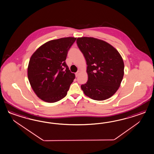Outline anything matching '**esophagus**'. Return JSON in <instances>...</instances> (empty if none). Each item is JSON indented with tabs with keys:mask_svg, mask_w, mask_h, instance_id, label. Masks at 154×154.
Instances as JSON below:
<instances>
[{
	"mask_svg": "<svg viewBox=\"0 0 154 154\" xmlns=\"http://www.w3.org/2000/svg\"><path fill=\"white\" fill-rule=\"evenodd\" d=\"M79 73H80V71L79 70L77 72H76V73H75V76H76V77H78V76L79 75Z\"/></svg>",
	"mask_w": 154,
	"mask_h": 154,
	"instance_id": "1",
	"label": "esophagus"
}]
</instances>
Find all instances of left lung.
Segmentation results:
<instances>
[{"label":"left lung","instance_id":"obj_1","mask_svg":"<svg viewBox=\"0 0 154 154\" xmlns=\"http://www.w3.org/2000/svg\"><path fill=\"white\" fill-rule=\"evenodd\" d=\"M77 44L86 61L88 80L81 88L95 100L111 97L119 88L124 74L120 53L107 42L93 37L77 39Z\"/></svg>","mask_w":154,"mask_h":154}]
</instances>
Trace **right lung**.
I'll return each mask as SVG.
<instances>
[{
	"label": "right lung",
	"mask_w": 154,
	"mask_h": 154,
	"mask_svg": "<svg viewBox=\"0 0 154 154\" xmlns=\"http://www.w3.org/2000/svg\"><path fill=\"white\" fill-rule=\"evenodd\" d=\"M76 38L51 40L39 47L31 56L28 77L31 87L41 100L57 102L67 94L75 79L65 63L68 51Z\"/></svg>",
	"instance_id": "obj_1"
}]
</instances>
